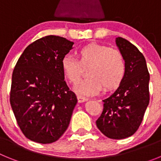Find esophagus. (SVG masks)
<instances>
[{"instance_id": "obj_1", "label": "esophagus", "mask_w": 161, "mask_h": 161, "mask_svg": "<svg viewBox=\"0 0 161 161\" xmlns=\"http://www.w3.org/2000/svg\"><path fill=\"white\" fill-rule=\"evenodd\" d=\"M77 100H78V102H86V101H88V98L86 97H81L80 96V95H77Z\"/></svg>"}]
</instances>
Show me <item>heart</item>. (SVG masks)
<instances>
[{
    "mask_svg": "<svg viewBox=\"0 0 161 161\" xmlns=\"http://www.w3.org/2000/svg\"><path fill=\"white\" fill-rule=\"evenodd\" d=\"M77 59L65 55L61 60L64 75L71 83H76L82 74V68H87V76L75 86V90L83 96H93L102 91L117 89L124 79L126 64L119 50L106 45L89 43L76 52Z\"/></svg>",
    "mask_w": 161,
    "mask_h": 161,
    "instance_id": "obj_1",
    "label": "heart"
}]
</instances>
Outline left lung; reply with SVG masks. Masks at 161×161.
Segmentation results:
<instances>
[{
	"mask_svg": "<svg viewBox=\"0 0 161 161\" xmlns=\"http://www.w3.org/2000/svg\"><path fill=\"white\" fill-rule=\"evenodd\" d=\"M116 44L123 55L126 73L114 93L104 99L103 111L96 124L109 139H122L136 132L149 104V75L143 54L121 37Z\"/></svg>",
	"mask_w": 161,
	"mask_h": 161,
	"instance_id": "1",
	"label": "left lung"
}]
</instances>
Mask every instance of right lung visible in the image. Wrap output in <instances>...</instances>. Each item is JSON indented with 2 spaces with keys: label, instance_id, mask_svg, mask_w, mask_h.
<instances>
[{
  "label": "right lung",
  "instance_id": "add662e5",
  "mask_svg": "<svg viewBox=\"0 0 161 161\" xmlns=\"http://www.w3.org/2000/svg\"><path fill=\"white\" fill-rule=\"evenodd\" d=\"M73 43L63 37H42L24 50L14 67L10 105L18 126L32 141L55 142L70 123L77 98L64 81L61 60Z\"/></svg>",
  "mask_w": 161,
  "mask_h": 161
}]
</instances>
